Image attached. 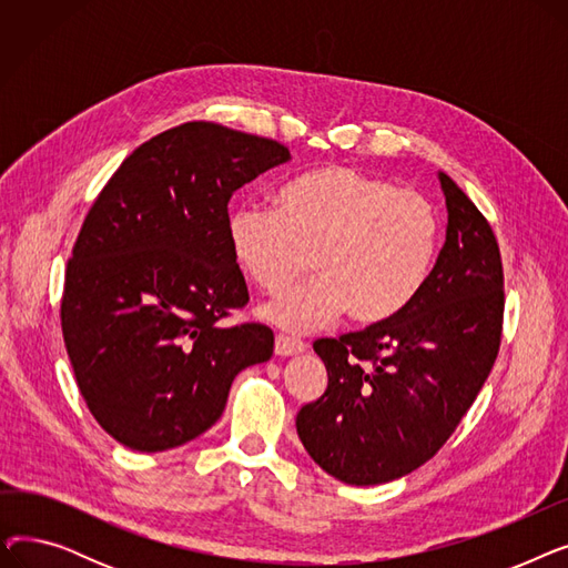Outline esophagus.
Wrapping results in <instances>:
<instances>
[{"mask_svg":"<svg viewBox=\"0 0 568 568\" xmlns=\"http://www.w3.org/2000/svg\"><path fill=\"white\" fill-rule=\"evenodd\" d=\"M304 349H306V345L302 341H294V338H287V336H276L274 352L278 356H294V354H302Z\"/></svg>","mask_w":568,"mask_h":568,"instance_id":"esophagus-1","label":"esophagus"}]
</instances>
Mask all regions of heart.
I'll return each mask as SVG.
<instances>
[{
	"instance_id": "heart-1",
	"label": "heart",
	"mask_w": 568,
	"mask_h": 568,
	"mask_svg": "<svg viewBox=\"0 0 568 568\" xmlns=\"http://www.w3.org/2000/svg\"><path fill=\"white\" fill-rule=\"evenodd\" d=\"M439 236L424 195L347 165L306 170L278 189L274 209L239 206L227 219L232 260L262 292L285 290L308 262L315 268L313 283L262 308L292 334L322 329L343 313L356 326L394 320L424 290Z\"/></svg>"
}]
</instances>
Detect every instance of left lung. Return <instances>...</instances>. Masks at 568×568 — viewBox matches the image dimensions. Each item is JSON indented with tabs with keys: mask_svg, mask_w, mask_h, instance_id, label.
Masks as SVG:
<instances>
[{
	"mask_svg": "<svg viewBox=\"0 0 568 568\" xmlns=\"http://www.w3.org/2000/svg\"><path fill=\"white\" fill-rule=\"evenodd\" d=\"M446 239L416 300L394 320L313 345L326 392L296 414L308 456L334 479L377 486L430 460L495 364L504 274L497 239L449 174Z\"/></svg>",
	"mask_w": 568,
	"mask_h": 568,
	"instance_id": "obj_1",
	"label": "left lung"
}]
</instances>
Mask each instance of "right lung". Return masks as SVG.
I'll list each match as a JSON object with an SVG mask.
<instances>
[{
	"instance_id": "add662e5",
	"label": "right lung",
	"mask_w": 568,
	"mask_h": 568,
	"mask_svg": "<svg viewBox=\"0 0 568 568\" xmlns=\"http://www.w3.org/2000/svg\"><path fill=\"white\" fill-rule=\"evenodd\" d=\"M290 159L276 140L191 122L140 144L89 209L62 332L89 412L119 444L156 454L195 439L232 379L272 359L268 326L219 324L248 302L227 202Z\"/></svg>"
}]
</instances>
